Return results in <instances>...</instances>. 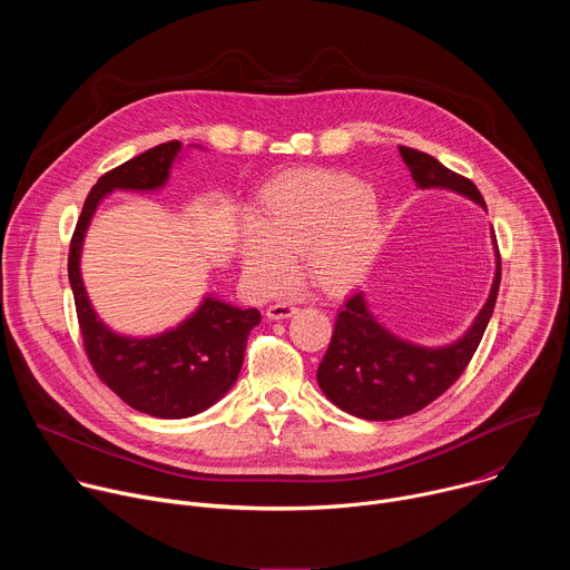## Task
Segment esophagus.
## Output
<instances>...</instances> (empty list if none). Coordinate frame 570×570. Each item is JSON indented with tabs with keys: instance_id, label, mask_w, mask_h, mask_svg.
<instances>
[{
	"instance_id": "34e87169",
	"label": "esophagus",
	"mask_w": 570,
	"mask_h": 570,
	"mask_svg": "<svg viewBox=\"0 0 570 570\" xmlns=\"http://www.w3.org/2000/svg\"><path fill=\"white\" fill-rule=\"evenodd\" d=\"M295 311H297V306L293 302H277L266 308V315L271 320H284V317H291Z\"/></svg>"
}]
</instances>
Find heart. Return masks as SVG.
Instances as JSON below:
<instances>
[{
  "mask_svg": "<svg viewBox=\"0 0 570 570\" xmlns=\"http://www.w3.org/2000/svg\"><path fill=\"white\" fill-rule=\"evenodd\" d=\"M383 240L374 191L358 178L330 171H291L259 194L255 223L238 238L248 282L277 288L293 253H302L308 277L324 291L352 288L372 266Z\"/></svg>",
  "mask_w": 570,
  "mask_h": 570,
  "instance_id": "1",
  "label": "heart"
}]
</instances>
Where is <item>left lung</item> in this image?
Instances as JSON below:
<instances>
[{
	"instance_id": "obj_1",
	"label": "left lung",
	"mask_w": 570,
	"mask_h": 570,
	"mask_svg": "<svg viewBox=\"0 0 570 570\" xmlns=\"http://www.w3.org/2000/svg\"><path fill=\"white\" fill-rule=\"evenodd\" d=\"M399 153L422 189H453L484 205L478 187L446 169L433 155L399 146ZM497 277L492 293L473 320L471 330L453 345L429 350L392 336L370 313L363 293H354L336 317L327 354L317 367V383L332 403L350 415L387 422L413 415L444 394L466 370L490 324L501 286V255L497 246Z\"/></svg>"
}]
</instances>
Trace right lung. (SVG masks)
I'll list each match as a JSON object with an SVG mask.
<instances>
[{"instance_id":"obj_1","label":"right lung","mask_w":570,"mask_h":570,"mask_svg":"<svg viewBox=\"0 0 570 570\" xmlns=\"http://www.w3.org/2000/svg\"><path fill=\"white\" fill-rule=\"evenodd\" d=\"M180 148V141H165L104 174L78 216L67 262L80 336L97 376L130 409L161 420L198 415L234 385L248 334L262 322V313L205 297L198 311L176 330L150 338H126L97 317L78 262L101 198L115 189H159Z\"/></svg>"}]
</instances>
